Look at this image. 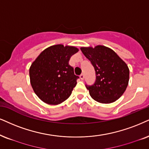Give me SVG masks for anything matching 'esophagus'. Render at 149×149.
<instances>
[{"instance_id": "obj_1", "label": "esophagus", "mask_w": 149, "mask_h": 149, "mask_svg": "<svg viewBox=\"0 0 149 149\" xmlns=\"http://www.w3.org/2000/svg\"><path fill=\"white\" fill-rule=\"evenodd\" d=\"M80 78L81 80H83L84 79V74H81L80 76Z\"/></svg>"}]
</instances>
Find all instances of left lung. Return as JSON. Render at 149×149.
Masks as SVG:
<instances>
[{"label": "left lung", "mask_w": 149, "mask_h": 149, "mask_svg": "<svg viewBox=\"0 0 149 149\" xmlns=\"http://www.w3.org/2000/svg\"><path fill=\"white\" fill-rule=\"evenodd\" d=\"M95 71V82L86 84L91 97L100 103L109 104L120 98L129 80V69L116 53L107 47H81Z\"/></svg>", "instance_id": "obj_1"}]
</instances>
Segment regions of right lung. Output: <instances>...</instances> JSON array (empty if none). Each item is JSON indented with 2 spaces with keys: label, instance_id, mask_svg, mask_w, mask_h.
<instances>
[{
  "label": "right lung",
  "instance_id": "add662e5",
  "mask_svg": "<svg viewBox=\"0 0 149 149\" xmlns=\"http://www.w3.org/2000/svg\"><path fill=\"white\" fill-rule=\"evenodd\" d=\"M78 52L74 47L54 45L43 51L31 64L30 82L41 100L58 104L70 96L79 76L74 74L69 61Z\"/></svg>",
  "mask_w": 149,
  "mask_h": 149
}]
</instances>
